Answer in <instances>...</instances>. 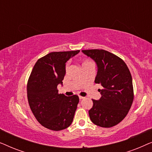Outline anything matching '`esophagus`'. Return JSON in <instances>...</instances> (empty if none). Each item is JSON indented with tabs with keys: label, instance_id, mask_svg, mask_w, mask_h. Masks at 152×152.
<instances>
[{
	"label": "esophagus",
	"instance_id": "esophagus-1",
	"mask_svg": "<svg viewBox=\"0 0 152 152\" xmlns=\"http://www.w3.org/2000/svg\"><path fill=\"white\" fill-rule=\"evenodd\" d=\"M79 97H80V99H82L84 98V97L82 96V95H79Z\"/></svg>",
	"mask_w": 152,
	"mask_h": 152
}]
</instances>
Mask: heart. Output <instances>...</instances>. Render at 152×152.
<instances>
[{
    "instance_id": "b5f03b06",
    "label": "heart",
    "mask_w": 152,
    "mask_h": 152,
    "mask_svg": "<svg viewBox=\"0 0 152 152\" xmlns=\"http://www.w3.org/2000/svg\"><path fill=\"white\" fill-rule=\"evenodd\" d=\"M92 64V62L90 61H89V60H88V59H86V60H84V61H83L82 66H83L87 65V64ZM65 67H66V69H67L68 67V63L66 64V66H65Z\"/></svg>"
}]
</instances>
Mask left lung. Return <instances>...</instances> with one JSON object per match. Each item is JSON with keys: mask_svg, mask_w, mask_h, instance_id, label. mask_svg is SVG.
Masks as SVG:
<instances>
[{"mask_svg": "<svg viewBox=\"0 0 152 152\" xmlns=\"http://www.w3.org/2000/svg\"><path fill=\"white\" fill-rule=\"evenodd\" d=\"M82 51L96 62L98 69L95 83L103 87L99 89L101 98L99 100L92 99L93 107L88 111L90 119L101 127L117 125L127 115L134 101L129 70L121 58L105 50Z\"/></svg>", "mask_w": 152, "mask_h": 152, "instance_id": "left-lung-1", "label": "left lung"}]
</instances>
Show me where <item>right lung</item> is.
<instances>
[{
  "mask_svg": "<svg viewBox=\"0 0 152 152\" xmlns=\"http://www.w3.org/2000/svg\"><path fill=\"white\" fill-rule=\"evenodd\" d=\"M80 50L53 52L34 64L27 84L29 105L39 123L53 131L71 124L79 103L78 95L67 97L58 93L66 74V62Z\"/></svg>",
  "mask_w": 152,
  "mask_h": 152,
  "instance_id": "right-lung-1",
  "label": "right lung"
}]
</instances>
